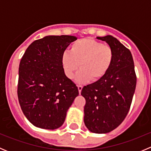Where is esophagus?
<instances>
[{
  "mask_svg": "<svg viewBox=\"0 0 151 151\" xmlns=\"http://www.w3.org/2000/svg\"><path fill=\"white\" fill-rule=\"evenodd\" d=\"M78 90H79V93H81V91H82V89H83V86H82V85H78Z\"/></svg>",
  "mask_w": 151,
  "mask_h": 151,
  "instance_id": "1",
  "label": "esophagus"
}]
</instances>
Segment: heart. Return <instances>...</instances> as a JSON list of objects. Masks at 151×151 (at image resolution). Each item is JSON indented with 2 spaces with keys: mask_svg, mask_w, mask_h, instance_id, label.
<instances>
[{
  "mask_svg": "<svg viewBox=\"0 0 151 151\" xmlns=\"http://www.w3.org/2000/svg\"><path fill=\"white\" fill-rule=\"evenodd\" d=\"M113 60L114 51L109 45L86 38L73 43L69 52L63 53L61 63L68 79L74 77L80 64V71L76 80L84 83L90 80L96 82L102 79L112 66Z\"/></svg>",
  "mask_w": 151,
  "mask_h": 151,
  "instance_id": "obj_1",
  "label": "heart"
}]
</instances>
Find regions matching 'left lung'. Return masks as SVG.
I'll return each instance as SVG.
<instances>
[{
	"instance_id": "8db88e82",
	"label": "left lung",
	"mask_w": 151,
	"mask_h": 151,
	"mask_svg": "<svg viewBox=\"0 0 151 151\" xmlns=\"http://www.w3.org/2000/svg\"><path fill=\"white\" fill-rule=\"evenodd\" d=\"M114 51V60L106 75L83 87L84 123L93 133L105 134L116 129L127 115L137 84L133 58L129 49L112 36L96 37Z\"/></svg>"
}]
</instances>
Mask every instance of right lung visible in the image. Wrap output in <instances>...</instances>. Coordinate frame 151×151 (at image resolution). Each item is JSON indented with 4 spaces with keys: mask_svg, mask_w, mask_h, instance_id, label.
Instances as JSON below:
<instances>
[{
    "mask_svg": "<svg viewBox=\"0 0 151 151\" xmlns=\"http://www.w3.org/2000/svg\"><path fill=\"white\" fill-rule=\"evenodd\" d=\"M73 36H47L34 41L19 63L17 96L22 112L33 126L53 130L60 127L79 95L63 71L62 55Z\"/></svg>",
    "mask_w": 151,
    "mask_h": 151,
    "instance_id": "obj_1",
    "label": "right lung"
}]
</instances>
